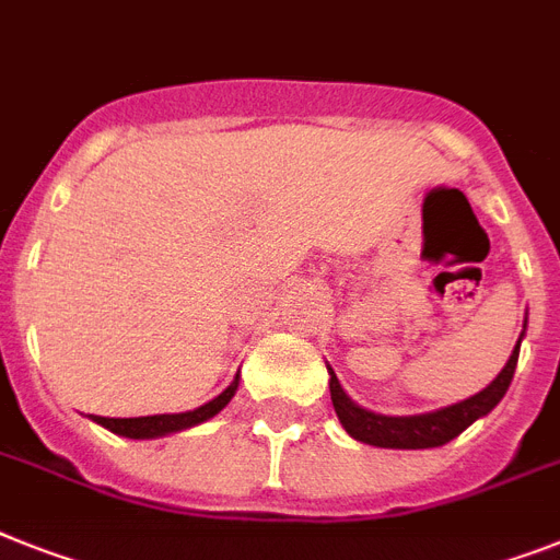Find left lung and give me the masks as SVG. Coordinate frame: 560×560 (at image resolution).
I'll use <instances>...</instances> for the list:
<instances>
[{
    "label": "left lung",
    "mask_w": 560,
    "mask_h": 560,
    "mask_svg": "<svg viewBox=\"0 0 560 560\" xmlns=\"http://www.w3.org/2000/svg\"><path fill=\"white\" fill-rule=\"evenodd\" d=\"M526 331V323H524ZM524 331H521L518 343L512 349L506 366L498 372V377L489 383L487 389H480L478 395L466 397L460 404L443 406V409H435V412H423V415H400V418H392V415L372 412V409H363L346 395L337 374L329 369V392H331V404H335V412L343 423V429L354 441L369 443V446H381V450H432V446H443L450 443L452 438H457L464 429H469L478 418L489 415L501 404V397L506 395L512 383V374H515V366H518V352H521V340H524Z\"/></svg>",
    "instance_id": "1"
}]
</instances>
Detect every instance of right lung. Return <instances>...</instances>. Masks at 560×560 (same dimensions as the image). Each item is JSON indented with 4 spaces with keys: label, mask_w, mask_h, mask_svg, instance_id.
Returning <instances> with one entry per match:
<instances>
[{
    "label": "right lung",
    "mask_w": 560,
    "mask_h": 560,
    "mask_svg": "<svg viewBox=\"0 0 560 560\" xmlns=\"http://www.w3.org/2000/svg\"><path fill=\"white\" fill-rule=\"evenodd\" d=\"M240 386V374L231 381V386L225 392L214 397V400H208V404L197 406L191 412H179V415H148V418H100L94 415V420L100 427H105L114 435L122 438H133V441H148V438H165L174 435V432H183V429L200 427L206 423L208 418H214L229 406V400L234 397Z\"/></svg>",
    "instance_id": "1"
}]
</instances>
